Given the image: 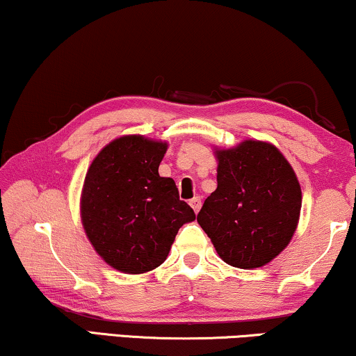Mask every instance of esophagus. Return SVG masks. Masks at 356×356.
Listing matches in <instances>:
<instances>
[{"instance_id": "obj_1", "label": "esophagus", "mask_w": 356, "mask_h": 356, "mask_svg": "<svg viewBox=\"0 0 356 356\" xmlns=\"http://www.w3.org/2000/svg\"><path fill=\"white\" fill-rule=\"evenodd\" d=\"M190 207H192V209H193L195 213H198L200 208H202V198L195 197V198L190 200Z\"/></svg>"}]
</instances>
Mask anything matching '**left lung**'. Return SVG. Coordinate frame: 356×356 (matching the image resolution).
<instances>
[{
	"label": "left lung",
	"mask_w": 356,
	"mask_h": 356,
	"mask_svg": "<svg viewBox=\"0 0 356 356\" xmlns=\"http://www.w3.org/2000/svg\"><path fill=\"white\" fill-rule=\"evenodd\" d=\"M218 188L197 221L222 261L253 269L273 261L297 229L302 188L284 154L271 143L245 140L216 149Z\"/></svg>",
	"instance_id": "8db88e82"
}]
</instances>
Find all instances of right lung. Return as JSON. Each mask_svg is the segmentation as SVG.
<instances>
[{"label": "right lung", "instance_id": "1", "mask_svg": "<svg viewBox=\"0 0 356 356\" xmlns=\"http://www.w3.org/2000/svg\"><path fill=\"white\" fill-rule=\"evenodd\" d=\"M168 143L124 135L108 143L85 176L80 218L97 253L118 271L142 274L166 261L179 229L195 219L159 163Z\"/></svg>", "mask_w": 356, "mask_h": 356}]
</instances>
